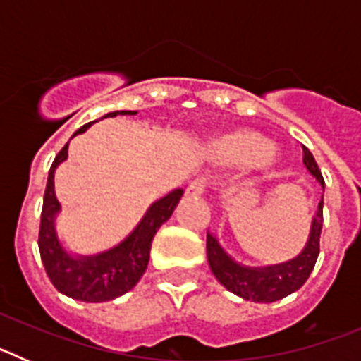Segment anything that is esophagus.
<instances>
[{
	"label": "esophagus",
	"mask_w": 361,
	"mask_h": 361,
	"mask_svg": "<svg viewBox=\"0 0 361 361\" xmlns=\"http://www.w3.org/2000/svg\"><path fill=\"white\" fill-rule=\"evenodd\" d=\"M206 186H208V180H206V178H204V177L195 178V180H191V183L188 184L186 195H190V197L202 195L204 190H206Z\"/></svg>",
	"instance_id": "34e87169"
}]
</instances>
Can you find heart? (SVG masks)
<instances>
[{"mask_svg": "<svg viewBox=\"0 0 361 361\" xmlns=\"http://www.w3.org/2000/svg\"><path fill=\"white\" fill-rule=\"evenodd\" d=\"M213 159L220 164L251 162L258 170H271L279 162V152L264 135L250 130H237L216 137L209 146Z\"/></svg>", "mask_w": 361, "mask_h": 361, "instance_id": "b5f03b06", "label": "heart"}]
</instances>
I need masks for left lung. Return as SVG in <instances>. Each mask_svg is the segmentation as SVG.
<instances>
[{"label":"left lung","instance_id":"8db88e82","mask_svg":"<svg viewBox=\"0 0 361 361\" xmlns=\"http://www.w3.org/2000/svg\"><path fill=\"white\" fill-rule=\"evenodd\" d=\"M304 164L312 177H317L318 183L324 188V177L318 168L312 153L304 146ZM324 224V195H322L318 212L312 219L309 240L304 251L289 262L276 264L267 267H245L237 264L220 247L219 240L208 233V262L213 275L216 276L228 291L235 293L240 298L251 300V302H276L286 298L291 293L298 291L311 275L312 267L317 264L318 253H320V233Z\"/></svg>","mask_w":361,"mask_h":361}]
</instances>
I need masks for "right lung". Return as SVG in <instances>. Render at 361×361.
Returning a JSON list of instances; mask_svg holds the SVG:
<instances>
[{"instance_id":"right-lung-1","label":"right lung","mask_w":361,"mask_h":361,"mask_svg":"<svg viewBox=\"0 0 361 361\" xmlns=\"http://www.w3.org/2000/svg\"><path fill=\"white\" fill-rule=\"evenodd\" d=\"M119 114L133 116L137 111H111L104 117H116ZM90 124L92 123L81 126L72 137L86 132L90 128ZM66 157H68V142L54 159L47 188H44L39 238H37L41 260H43L50 282L59 293L79 302H92V304L108 302L135 288V283L145 275L153 237L157 229L170 219L184 191L173 190L157 202H153L139 226L130 233V237L116 245L114 250L94 255V257H73L66 253L54 228V219L61 209L56 191H54V171Z\"/></svg>"}]
</instances>
